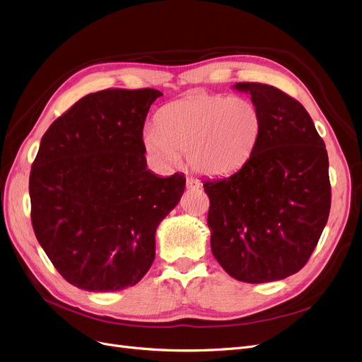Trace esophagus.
<instances>
[{"mask_svg":"<svg viewBox=\"0 0 362 362\" xmlns=\"http://www.w3.org/2000/svg\"><path fill=\"white\" fill-rule=\"evenodd\" d=\"M186 188H188V189H198L199 182L195 180V179H186Z\"/></svg>","mask_w":362,"mask_h":362,"instance_id":"obj_1","label":"esophagus"}]
</instances>
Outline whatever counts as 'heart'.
<instances>
[{
    "label": "heart",
    "mask_w": 362,
    "mask_h": 362,
    "mask_svg": "<svg viewBox=\"0 0 362 362\" xmlns=\"http://www.w3.org/2000/svg\"><path fill=\"white\" fill-rule=\"evenodd\" d=\"M259 132L261 115L252 101L192 93L156 113V127L144 129L143 144L159 164L174 165L186 153L195 173L222 177L247 163Z\"/></svg>",
    "instance_id": "heart-1"
}]
</instances>
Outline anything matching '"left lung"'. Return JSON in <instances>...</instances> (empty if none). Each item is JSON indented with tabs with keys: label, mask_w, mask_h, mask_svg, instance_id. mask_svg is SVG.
<instances>
[{
	"label": "left lung",
	"mask_w": 362,
	"mask_h": 362,
	"mask_svg": "<svg viewBox=\"0 0 362 362\" xmlns=\"http://www.w3.org/2000/svg\"><path fill=\"white\" fill-rule=\"evenodd\" d=\"M233 88L249 93L257 105L261 132L242 168L204 182L211 253L237 280L274 282L303 269L325 228L328 155L297 100L264 83Z\"/></svg>",
	"instance_id": "8db88e82"
}]
</instances>
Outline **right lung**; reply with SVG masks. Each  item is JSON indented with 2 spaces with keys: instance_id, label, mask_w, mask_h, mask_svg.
<instances>
[{
  "instance_id": "1",
  "label": "right lung",
  "mask_w": 362,
  "mask_h": 362,
  "mask_svg": "<svg viewBox=\"0 0 362 362\" xmlns=\"http://www.w3.org/2000/svg\"><path fill=\"white\" fill-rule=\"evenodd\" d=\"M156 89L80 98L45 132L30 174L35 237L66 282L90 292L134 286L155 259L158 225L185 176L147 170L143 127Z\"/></svg>"
}]
</instances>
